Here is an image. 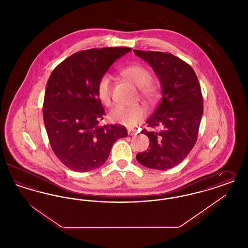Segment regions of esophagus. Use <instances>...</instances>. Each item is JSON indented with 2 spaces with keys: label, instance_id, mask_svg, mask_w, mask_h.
Listing matches in <instances>:
<instances>
[{
  "label": "esophagus",
  "instance_id": "esophagus-1",
  "mask_svg": "<svg viewBox=\"0 0 248 248\" xmlns=\"http://www.w3.org/2000/svg\"><path fill=\"white\" fill-rule=\"evenodd\" d=\"M138 134V132H136L135 130H128V135L129 136H136Z\"/></svg>",
  "mask_w": 248,
  "mask_h": 248
}]
</instances>
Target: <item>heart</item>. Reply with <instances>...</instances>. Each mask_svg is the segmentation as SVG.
<instances>
[{
    "instance_id": "heart-1",
    "label": "heart",
    "mask_w": 248,
    "mask_h": 248,
    "mask_svg": "<svg viewBox=\"0 0 248 248\" xmlns=\"http://www.w3.org/2000/svg\"><path fill=\"white\" fill-rule=\"evenodd\" d=\"M123 74L140 87L142 96L149 100H154L159 95V88L157 84L152 81V72L140 64H133L123 70ZM97 95L101 103L105 106L111 104L112 77L105 73L101 76L97 83ZM145 109L140 105L114 107L109 112V120L114 124H120L126 126H135L145 117Z\"/></svg>"
}]
</instances>
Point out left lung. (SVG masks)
<instances>
[{"label":"left lung","mask_w":248,"mask_h":248,"mask_svg":"<svg viewBox=\"0 0 248 248\" xmlns=\"http://www.w3.org/2000/svg\"><path fill=\"white\" fill-rule=\"evenodd\" d=\"M154 69L162 86V100L147 120L149 149L137 154L140 165L167 170L179 165L197 141L202 116L200 83L188 63L170 53L134 50Z\"/></svg>","instance_id":"8db88e82"}]
</instances>
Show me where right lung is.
<instances>
[{
    "mask_svg": "<svg viewBox=\"0 0 248 248\" xmlns=\"http://www.w3.org/2000/svg\"><path fill=\"white\" fill-rule=\"evenodd\" d=\"M129 47L93 48L77 52L51 73L43 114L48 139L60 162L77 172L103 165L111 147L127 136L118 124L100 126L105 110L97 95V83L112 63Z\"/></svg>",
    "mask_w": 248,
    "mask_h": 248,
    "instance_id": "add662e5",
    "label": "right lung"
}]
</instances>
